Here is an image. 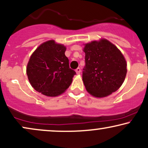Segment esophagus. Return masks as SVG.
I'll list each match as a JSON object with an SVG mask.
<instances>
[{
  "label": "esophagus",
  "mask_w": 148,
  "mask_h": 148,
  "mask_svg": "<svg viewBox=\"0 0 148 148\" xmlns=\"http://www.w3.org/2000/svg\"><path fill=\"white\" fill-rule=\"evenodd\" d=\"M75 72H76V73H77V75H79L80 73V72H81V70H80L79 68H77L75 70Z\"/></svg>",
  "instance_id": "34e87169"
}]
</instances>
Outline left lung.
<instances>
[{
    "label": "left lung",
    "mask_w": 148,
    "mask_h": 148,
    "mask_svg": "<svg viewBox=\"0 0 148 148\" xmlns=\"http://www.w3.org/2000/svg\"><path fill=\"white\" fill-rule=\"evenodd\" d=\"M86 66L82 80L89 94L102 98L117 90L124 82L127 62L121 51L105 38L84 44Z\"/></svg>",
    "instance_id": "left-lung-1"
}]
</instances>
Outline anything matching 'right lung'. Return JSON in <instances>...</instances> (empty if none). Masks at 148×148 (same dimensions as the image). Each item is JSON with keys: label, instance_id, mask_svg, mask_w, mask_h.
Returning a JSON list of instances; mask_svg holds the SVG:
<instances>
[{"label": "right lung", "instance_id": "1", "mask_svg": "<svg viewBox=\"0 0 148 148\" xmlns=\"http://www.w3.org/2000/svg\"><path fill=\"white\" fill-rule=\"evenodd\" d=\"M66 47L51 40L34 51L27 65L29 83L36 91L47 97H57L66 90L75 72L69 68Z\"/></svg>", "mask_w": 148, "mask_h": 148}]
</instances>
